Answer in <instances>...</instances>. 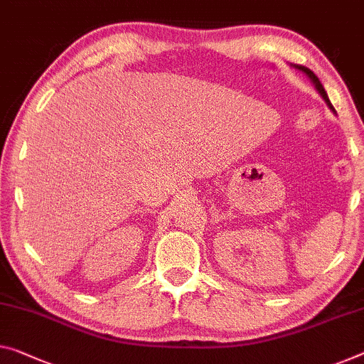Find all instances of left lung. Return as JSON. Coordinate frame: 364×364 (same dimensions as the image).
<instances>
[{"mask_svg": "<svg viewBox=\"0 0 364 364\" xmlns=\"http://www.w3.org/2000/svg\"><path fill=\"white\" fill-rule=\"evenodd\" d=\"M294 66V68L296 70H299V71H303L304 73V75L307 76V77H309V80L312 81V82H314V86H316V89H317V91H318V94H321V96H322V99L323 100H326V104L328 105V109H331V110H333L335 112V109H333V105L331 104V100H328V96H327V92H326V89H323V86L321 85V81H318V77L314 75V73H312L309 68H306V66H301V65H293Z\"/></svg>", "mask_w": 364, "mask_h": 364, "instance_id": "obj_1", "label": "left lung"}]
</instances>
